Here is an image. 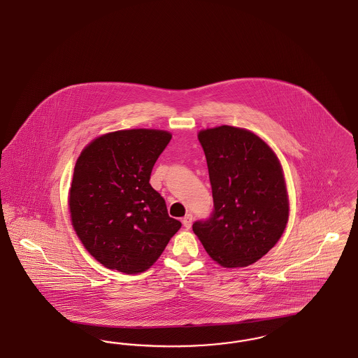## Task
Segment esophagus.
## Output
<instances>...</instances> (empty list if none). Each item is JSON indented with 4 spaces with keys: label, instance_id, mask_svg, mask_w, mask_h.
I'll return each instance as SVG.
<instances>
[{
    "label": "esophagus",
    "instance_id": "34e87169",
    "mask_svg": "<svg viewBox=\"0 0 358 358\" xmlns=\"http://www.w3.org/2000/svg\"><path fill=\"white\" fill-rule=\"evenodd\" d=\"M192 222H193V216L192 215H187L184 219H182V224L185 228H190L192 227Z\"/></svg>",
    "mask_w": 358,
    "mask_h": 358
}]
</instances>
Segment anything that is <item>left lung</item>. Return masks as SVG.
I'll return each instance as SVG.
<instances>
[{
  "label": "left lung",
  "instance_id": "1",
  "mask_svg": "<svg viewBox=\"0 0 358 358\" xmlns=\"http://www.w3.org/2000/svg\"><path fill=\"white\" fill-rule=\"evenodd\" d=\"M213 210L193 222L205 251L224 267H245L266 255L289 220V197L280 164L254 133L220 126L199 134Z\"/></svg>",
  "mask_w": 358,
  "mask_h": 358
}]
</instances>
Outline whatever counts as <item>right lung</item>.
Masks as SVG:
<instances>
[{"mask_svg":"<svg viewBox=\"0 0 358 358\" xmlns=\"http://www.w3.org/2000/svg\"><path fill=\"white\" fill-rule=\"evenodd\" d=\"M171 139L161 130H122L96 138L78 158L69 189L71 220L104 267L124 273L148 270L181 228L149 184Z\"/></svg>","mask_w":358,"mask_h":358,"instance_id":"1","label":"right lung"}]
</instances>
